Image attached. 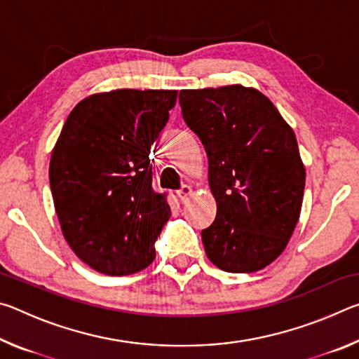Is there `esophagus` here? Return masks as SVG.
<instances>
[{
	"mask_svg": "<svg viewBox=\"0 0 359 359\" xmlns=\"http://www.w3.org/2000/svg\"><path fill=\"white\" fill-rule=\"evenodd\" d=\"M191 193H193V188L190 185H182V188L177 191L182 203H185L187 199H188V196H191Z\"/></svg>",
	"mask_w": 359,
	"mask_h": 359,
	"instance_id": "esophagus-1",
	"label": "esophagus"
}]
</instances>
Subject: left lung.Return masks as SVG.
<instances>
[{
    "mask_svg": "<svg viewBox=\"0 0 359 359\" xmlns=\"http://www.w3.org/2000/svg\"><path fill=\"white\" fill-rule=\"evenodd\" d=\"M185 123L209 160L217 217L205 255L226 272H255L280 257L299 220L306 169L291 126L250 87L180 90Z\"/></svg>",
    "mask_w": 359,
    "mask_h": 359,
    "instance_id": "1",
    "label": "left lung"
}]
</instances>
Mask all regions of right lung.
Instances as JSON below:
<instances>
[{"instance_id":"1","label":"right lung","mask_w":359,"mask_h":359,"mask_svg":"<svg viewBox=\"0 0 359 359\" xmlns=\"http://www.w3.org/2000/svg\"><path fill=\"white\" fill-rule=\"evenodd\" d=\"M175 100V90L87 96L52 150L48 180L63 236L101 274L130 276L155 259L171 208L151 188L149 155Z\"/></svg>"}]
</instances>
